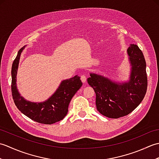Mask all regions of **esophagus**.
<instances>
[{"label":"esophagus","instance_id":"34e87169","mask_svg":"<svg viewBox=\"0 0 159 159\" xmlns=\"http://www.w3.org/2000/svg\"><path fill=\"white\" fill-rule=\"evenodd\" d=\"M80 80H81V81L83 82V83H85V82H86V76L85 75V74H81V75H80Z\"/></svg>","mask_w":159,"mask_h":159}]
</instances>
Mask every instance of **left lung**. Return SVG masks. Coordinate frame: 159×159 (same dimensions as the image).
I'll use <instances>...</instances> for the list:
<instances>
[{"instance_id":"obj_1","label":"left lung","mask_w":159,"mask_h":159,"mask_svg":"<svg viewBox=\"0 0 159 159\" xmlns=\"http://www.w3.org/2000/svg\"><path fill=\"white\" fill-rule=\"evenodd\" d=\"M132 65L128 83H116L107 78L90 74L89 85L96 93L97 110L103 116L117 119L130 113L144 98L148 87L146 63L143 52L136 44L128 48Z\"/></svg>"}]
</instances>
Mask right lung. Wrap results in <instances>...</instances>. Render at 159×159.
<instances>
[{"instance_id": "add662e5", "label": "right lung", "mask_w": 159, "mask_h": 159, "mask_svg": "<svg viewBox=\"0 0 159 159\" xmlns=\"http://www.w3.org/2000/svg\"><path fill=\"white\" fill-rule=\"evenodd\" d=\"M20 49L12 64L11 93L14 103L19 111L32 120L43 124H52L62 120L68 112V106L72 97L81 87L83 83L77 75L61 82L56 92L42 103L26 101L20 96L16 87V74L20 54Z\"/></svg>"}]
</instances>
